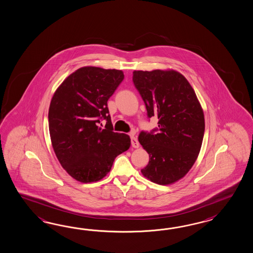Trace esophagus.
<instances>
[{
	"label": "esophagus",
	"instance_id": "obj_1",
	"mask_svg": "<svg viewBox=\"0 0 253 253\" xmlns=\"http://www.w3.org/2000/svg\"><path fill=\"white\" fill-rule=\"evenodd\" d=\"M130 138H131V145H132V147H133V148H135V149L138 148V147H139V143L137 141L136 136H134V134H133V133L131 134Z\"/></svg>",
	"mask_w": 253,
	"mask_h": 253
}]
</instances>
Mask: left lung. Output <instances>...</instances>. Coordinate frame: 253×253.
<instances>
[{
  "label": "left lung",
  "instance_id": "8db88e82",
  "mask_svg": "<svg viewBox=\"0 0 253 253\" xmlns=\"http://www.w3.org/2000/svg\"><path fill=\"white\" fill-rule=\"evenodd\" d=\"M133 84L148 118L159 119L158 127L138 135L149 155L141 172L158 184L172 183L187 173L199 154L205 133L201 105L187 80L175 71H135Z\"/></svg>",
  "mask_w": 253,
  "mask_h": 253
}]
</instances>
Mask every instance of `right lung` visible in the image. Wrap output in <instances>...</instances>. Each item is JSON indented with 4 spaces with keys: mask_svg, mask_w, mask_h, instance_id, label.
Listing matches in <instances>:
<instances>
[{
    "mask_svg": "<svg viewBox=\"0 0 253 253\" xmlns=\"http://www.w3.org/2000/svg\"><path fill=\"white\" fill-rule=\"evenodd\" d=\"M123 80L122 71L84 67L66 79L52 97V147L61 166L77 181L103 179L117 156L129 149V136L114 132L107 107Z\"/></svg>",
    "mask_w": 253,
    "mask_h": 253,
    "instance_id": "obj_1",
    "label": "right lung"
}]
</instances>
